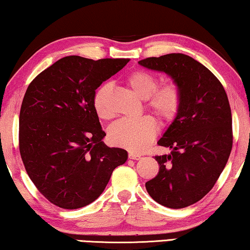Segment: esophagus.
<instances>
[{
  "label": "esophagus",
  "instance_id": "obj_1",
  "mask_svg": "<svg viewBox=\"0 0 250 250\" xmlns=\"http://www.w3.org/2000/svg\"><path fill=\"white\" fill-rule=\"evenodd\" d=\"M128 157H129L130 160H140L142 156H141L140 154H136V153L129 152V153H128Z\"/></svg>",
  "mask_w": 250,
  "mask_h": 250
}]
</instances>
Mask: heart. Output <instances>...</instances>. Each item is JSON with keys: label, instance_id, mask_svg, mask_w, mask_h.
<instances>
[{"label": "heart", "instance_id": "1", "mask_svg": "<svg viewBox=\"0 0 250 250\" xmlns=\"http://www.w3.org/2000/svg\"><path fill=\"white\" fill-rule=\"evenodd\" d=\"M126 83L142 99H146L145 107L154 114L162 124L173 122L181 109L183 94L178 83L168 82L159 86V78L146 70H135L126 76ZM112 90L109 83H104L95 90L93 106L102 120L113 116L108 107V97ZM157 123L152 116H143L138 120H123L109 128V138L117 146L133 152H141L154 140Z\"/></svg>", "mask_w": 250, "mask_h": 250}]
</instances>
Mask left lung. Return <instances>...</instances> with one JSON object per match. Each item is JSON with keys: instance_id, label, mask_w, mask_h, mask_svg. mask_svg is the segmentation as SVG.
<instances>
[{"instance_id": "8db88e82", "label": "left lung", "mask_w": 250, "mask_h": 250, "mask_svg": "<svg viewBox=\"0 0 250 250\" xmlns=\"http://www.w3.org/2000/svg\"><path fill=\"white\" fill-rule=\"evenodd\" d=\"M138 63L171 76L182 89L181 109L157 142L172 151L155 156L159 173L145 188L160 205L186 208L212 189L228 162L232 118L227 94L208 68L183 53L151 57Z\"/></svg>"}]
</instances>
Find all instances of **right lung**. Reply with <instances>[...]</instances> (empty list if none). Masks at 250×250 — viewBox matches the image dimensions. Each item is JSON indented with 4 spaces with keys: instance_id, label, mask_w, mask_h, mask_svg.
<instances>
[{
    "instance_id": "obj_1",
    "label": "right lung",
    "mask_w": 250,
    "mask_h": 250,
    "mask_svg": "<svg viewBox=\"0 0 250 250\" xmlns=\"http://www.w3.org/2000/svg\"><path fill=\"white\" fill-rule=\"evenodd\" d=\"M129 59L69 56L40 72L25 91L19 148L40 193L62 209L83 208L103 193L115 167L127 160L108 147L93 106L95 90Z\"/></svg>"
}]
</instances>
